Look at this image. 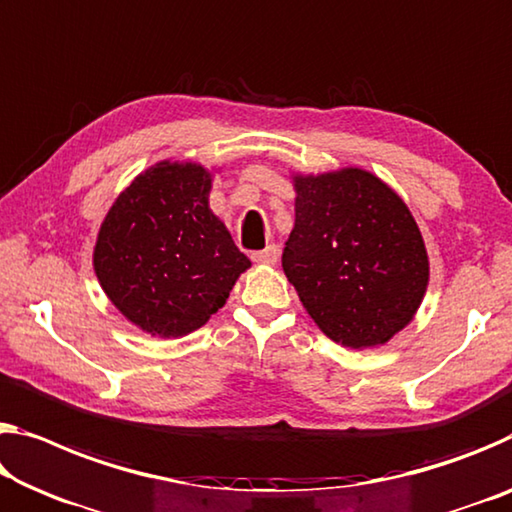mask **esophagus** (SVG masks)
Wrapping results in <instances>:
<instances>
[{
  "label": "esophagus",
  "mask_w": 512,
  "mask_h": 512,
  "mask_svg": "<svg viewBox=\"0 0 512 512\" xmlns=\"http://www.w3.org/2000/svg\"><path fill=\"white\" fill-rule=\"evenodd\" d=\"M253 259L257 264H266V266H273L278 262V246H266L264 250H255Z\"/></svg>",
  "instance_id": "obj_1"
}]
</instances>
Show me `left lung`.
<instances>
[{"instance_id":"8db88e82","label":"left lung","mask_w":512,"mask_h":512,"mask_svg":"<svg viewBox=\"0 0 512 512\" xmlns=\"http://www.w3.org/2000/svg\"><path fill=\"white\" fill-rule=\"evenodd\" d=\"M282 269L332 342L385 344L415 316L428 255L405 202L362 168L296 175Z\"/></svg>"}]
</instances>
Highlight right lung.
I'll return each mask as SVG.
<instances>
[{
	"mask_svg": "<svg viewBox=\"0 0 512 512\" xmlns=\"http://www.w3.org/2000/svg\"><path fill=\"white\" fill-rule=\"evenodd\" d=\"M212 173L159 161L120 193L97 234L104 294L134 326L182 337L221 310L250 259L209 209Z\"/></svg>",
	"mask_w": 512,
	"mask_h": 512,
	"instance_id": "add662e5",
	"label": "right lung"
}]
</instances>
